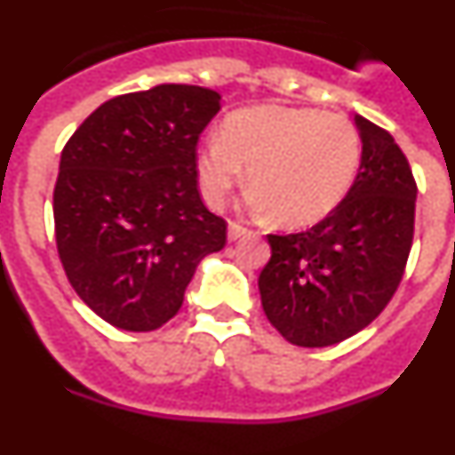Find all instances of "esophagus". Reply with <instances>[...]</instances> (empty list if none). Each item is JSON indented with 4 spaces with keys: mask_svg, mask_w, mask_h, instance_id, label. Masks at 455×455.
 <instances>
[{
    "mask_svg": "<svg viewBox=\"0 0 455 455\" xmlns=\"http://www.w3.org/2000/svg\"><path fill=\"white\" fill-rule=\"evenodd\" d=\"M251 235V230H246V228H243V225H239V223H230L228 225V241H239V239H243V236H248Z\"/></svg>",
    "mask_w": 455,
    "mask_h": 455,
    "instance_id": "1",
    "label": "esophagus"
}]
</instances>
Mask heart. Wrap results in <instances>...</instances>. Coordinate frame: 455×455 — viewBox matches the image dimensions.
Returning <instances> with one entry per match:
<instances>
[{
    "instance_id": "obj_1",
    "label": "heart",
    "mask_w": 455,
    "mask_h": 455,
    "mask_svg": "<svg viewBox=\"0 0 455 455\" xmlns=\"http://www.w3.org/2000/svg\"><path fill=\"white\" fill-rule=\"evenodd\" d=\"M363 164L355 124L307 107L257 104L239 108L204 140L196 175L204 203L220 209L248 168V207L284 228H307L344 203Z\"/></svg>"
}]
</instances>
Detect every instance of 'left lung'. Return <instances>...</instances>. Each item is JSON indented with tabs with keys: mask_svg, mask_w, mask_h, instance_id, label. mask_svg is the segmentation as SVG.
<instances>
[{
	"mask_svg": "<svg viewBox=\"0 0 455 455\" xmlns=\"http://www.w3.org/2000/svg\"><path fill=\"white\" fill-rule=\"evenodd\" d=\"M363 164L344 203L312 230L268 235L259 273L267 319L289 344L332 347L367 328L399 287L417 184L392 134L355 114Z\"/></svg>",
	"mask_w": 455,
	"mask_h": 455,
	"instance_id": "obj_1",
	"label": "left lung"
}]
</instances>
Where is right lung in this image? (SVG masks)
I'll return each instance as SVG.
<instances>
[{
    "label": "right lung",
    "mask_w": 455,
    "mask_h": 455,
    "mask_svg": "<svg viewBox=\"0 0 455 455\" xmlns=\"http://www.w3.org/2000/svg\"><path fill=\"white\" fill-rule=\"evenodd\" d=\"M220 111L212 88L159 84L98 107L61 152L56 246L79 299L120 331L162 328L225 220L200 200L196 146Z\"/></svg>",
    "instance_id": "add662e5"
}]
</instances>
